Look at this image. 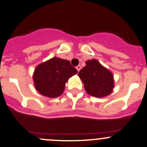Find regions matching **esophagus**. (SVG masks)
I'll return each mask as SVG.
<instances>
[{"mask_svg":"<svg viewBox=\"0 0 147 147\" xmlns=\"http://www.w3.org/2000/svg\"><path fill=\"white\" fill-rule=\"evenodd\" d=\"M76 69H77V70H78V72H80V69H81V66H80V65H78L76 67Z\"/></svg>","mask_w":147,"mask_h":147,"instance_id":"1","label":"esophagus"}]
</instances>
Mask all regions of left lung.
Here are the masks:
<instances>
[{"mask_svg": "<svg viewBox=\"0 0 147 147\" xmlns=\"http://www.w3.org/2000/svg\"><path fill=\"white\" fill-rule=\"evenodd\" d=\"M79 77L84 83L86 93L94 97H105L112 93L114 80L112 72L95 59L86 62Z\"/></svg>", "mask_w": 147, "mask_h": 147, "instance_id": "obj_1", "label": "left lung"}]
</instances>
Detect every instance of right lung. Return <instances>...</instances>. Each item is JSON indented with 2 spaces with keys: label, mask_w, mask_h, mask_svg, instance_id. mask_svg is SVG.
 <instances>
[{
  "label": "right lung",
  "mask_w": 147,
  "mask_h": 147,
  "mask_svg": "<svg viewBox=\"0 0 147 147\" xmlns=\"http://www.w3.org/2000/svg\"><path fill=\"white\" fill-rule=\"evenodd\" d=\"M78 73L70 62L54 58L36 66L33 75L35 89L43 96L55 98L63 93L65 83Z\"/></svg>",
  "instance_id": "1"
}]
</instances>
